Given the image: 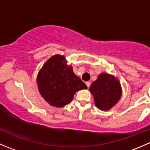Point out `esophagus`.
Masks as SVG:
<instances>
[{
  "label": "esophagus",
  "instance_id": "obj_1",
  "mask_svg": "<svg viewBox=\"0 0 150 150\" xmlns=\"http://www.w3.org/2000/svg\"><path fill=\"white\" fill-rule=\"evenodd\" d=\"M86 85L87 86L88 88H89V87H90V86H91V83L88 81V82H86Z\"/></svg>",
  "mask_w": 150,
  "mask_h": 150
}]
</instances>
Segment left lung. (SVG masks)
<instances>
[{
  "instance_id": "1",
  "label": "left lung",
  "mask_w": 150,
  "mask_h": 150,
  "mask_svg": "<svg viewBox=\"0 0 150 150\" xmlns=\"http://www.w3.org/2000/svg\"><path fill=\"white\" fill-rule=\"evenodd\" d=\"M91 93L95 104L102 110H108L117 102L121 96V88L118 81L107 74H100L97 80L92 83Z\"/></svg>"
}]
</instances>
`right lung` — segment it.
I'll use <instances>...</instances> for the list:
<instances>
[{"label": "right lung", "mask_w": 150, "mask_h": 150, "mask_svg": "<svg viewBox=\"0 0 150 150\" xmlns=\"http://www.w3.org/2000/svg\"><path fill=\"white\" fill-rule=\"evenodd\" d=\"M40 94L51 105L62 107L70 103L78 91L87 88L81 78L74 74L72 67L66 64L62 56L51 57L38 75Z\"/></svg>", "instance_id": "add662e5"}]
</instances>
